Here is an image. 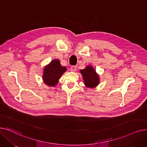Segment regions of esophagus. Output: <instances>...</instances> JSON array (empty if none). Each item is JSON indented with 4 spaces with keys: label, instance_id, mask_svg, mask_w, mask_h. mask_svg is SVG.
<instances>
[{
    "label": "esophagus",
    "instance_id": "1",
    "mask_svg": "<svg viewBox=\"0 0 147 147\" xmlns=\"http://www.w3.org/2000/svg\"><path fill=\"white\" fill-rule=\"evenodd\" d=\"M76 69H77V67L76 66H71V71L74 72L76 71Z\"/></svg>",
    "mask_w": 147,
    "mask_h": 147
}]
</instances>
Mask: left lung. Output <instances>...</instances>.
<instances>
[{
    "mask_svg": "<svg viewBox=\"0 0 147 147\" xmlns=\"http://www.w3.org/2000/svg\"><path fill=\"white\" fill-rule=\"evenodd\" d=\"M80 73L84 79L85 85L87 87L94 88L99 84L98 76L92 66H88L85 69H81Z\"/></svg>",
    "mask_w": 147,
    "mask_h": 147,
    "instance_id": "obj_1",
    "label": "left lung"
}]
</instances>
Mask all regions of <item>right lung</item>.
Instances as JSON below:
<instances>
[{"label": "right lung", "instance_id": "1", "mask_svg": "<svg viewBox=\"0 0 147 147\" xmlns=\"http://www.w3.org/2000/svg\"><path fill=\"white\" fill-rule=\"evenodd\" d=\"M66 70V67L61 66L59 60L55 59L44 68L43 80L47 85L54 86L58 84V80Z\"/></svg>", "mask_w": 147, "mask_h": 147}]
</instances>
